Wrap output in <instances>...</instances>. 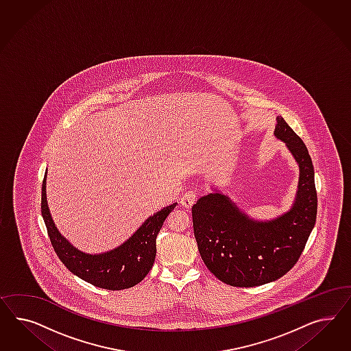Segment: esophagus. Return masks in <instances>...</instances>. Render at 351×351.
<instances>
[{"instance_id":"1","label":"esophagus","mask_w":351,"mask_h":351,"mask_svg":"<svg viewBox=\"0 0 351 351\" xmlns=\"http://www.w3.org/2000/svg\"><path fill=\"white\" fill-rule=\"evenodd\" d=\"M197 201V193L188 191L181 197L180 203L185 208H191V206Z\"/></svg>"}]
</instances>
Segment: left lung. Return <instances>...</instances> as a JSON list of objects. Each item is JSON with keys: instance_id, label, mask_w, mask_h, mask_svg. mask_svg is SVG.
<instances>
[{"instance_id": "8db88e82", "label": "left lung", "mask_w": 351, "mask_h": 351, "mask_svg": "<svg viewBox=\"0 0 351 351\" xmlns=\"http://www.w3.org/2000/svg\"><path fill=\"white\" fill-rule=\"evenodd\" d=\"M274 135L286 143L300 169L296 198L288 213L257 221L221 191L191 207L194 237L203 263L233 287H256L279 279L298 263L317 220L314 167L308 148L283 118Z\"/></svg>"}]
</instances>
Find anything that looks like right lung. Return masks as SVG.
<instances>
[{
	"label": "right lung",
	"instance_id": "add662e5",
	"mask_svg": "<svg viewBox=\"0 0 351 351\" xmlns=\"http://www.w3.org/2000/svg\"><path fill=\"white\" fill-rule=\"evenodd\" d=\"M176 204L178 203H172L148 217L138 230L117 248L104 254L90 255L77 250L59 233L47 206L46 175L43 181L41 213L53 251L71 273L95 287L109 291L134 287L147 276L156 260L157 235Z\"/></svg>",
	"mask_w": 351,
	"mask_h": 351
}]
</instances>
